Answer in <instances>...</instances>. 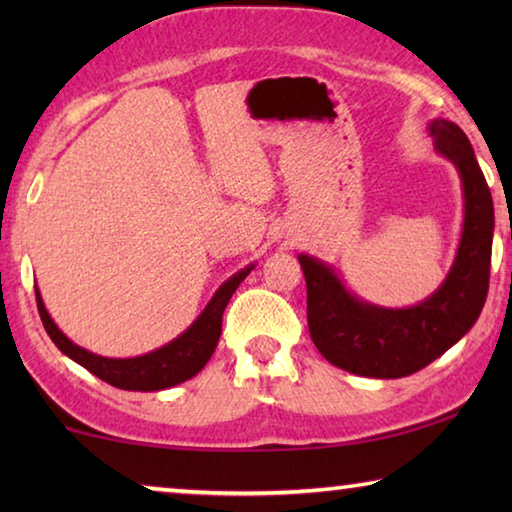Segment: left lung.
Segmentation results:
<instances>
[{
    "mask_svg": "<svg viewBox=\"0 0 512 512\" xmlns=\"http://www.w3.org/2000/svg\"><path fill=\"white\" fill-rule=\"evenodd\" d=\"M436 151L454 164L463 185V230L443 284L413 307L391 309L361 300L329 264L298 255L307 282L311 341L336 368L397 379L429 366L470 332L488 296L495 207L467 135L454 121L433 119Z\"/></svg>",
    "mask_w": 512,
    "mask_h": 512,
    "instance_id": "obj_1",
    "label": "left lung"
}]
</instances>
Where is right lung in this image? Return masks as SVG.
Wrapping results in <instances>:
<instances>
[{"label": "right lung", "mask_w": 512, "mask_h": 512, "mask_svg": "<svg viewBox=\"0 0 512 512\" xmlns=\"http://www.w3.org/2000/svg\"><path fill=\"white\" fill-rule=\"evenodd\" d=\"M253 268L255 264H250L237 271L230 280H225L221 287L216 289L212 300L207 302L201 316H198L183 334L176 336V339L162 345L158 350L131 359L101 357V354H94L81 348V345L72 343L63 332H60L54 320H51L38 289L36 300L42 325H45L49 339L56 343V348L60 352L67 354L69 359L79 363L85 370H90L94 377L108 381V384L115 388H124V391H164V388H171L192 379L205 368V363L210 361L216 350V343H219L223 311L228 307L232 293L237 291L239 284L246 280Z\"/></svg>", "instance_id": "1"}]
</instances>
